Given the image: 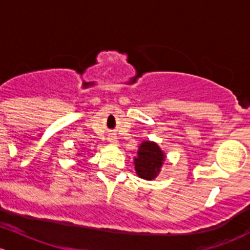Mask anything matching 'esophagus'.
I'll use <instances>...</instances> for the list:
<instances>
[{
    "mask_svg": "<svg viewBox=\"0 0 250 250\" xmlns=\"http://www.w3.org/2000/svg\"><path fill=\"white\" fill-rule=\"evenodd\" d=\"M108 142L111 144H113V146H117V143H118V141H117V137L116 136H111L108 138Z\"/></svg>",
    "mask_w": 250,
    "mask_h": 250,
    "instance_id": "esophagus-1",
    "label": "esophagus"
}]
</instances>
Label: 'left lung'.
Returning <instances> with one entry per match:
<instances>
[{
	"mask_svg": "<svg viewBox=\"0 0 250 250\" xmlns=\"http://www.w3.org/2000/svg\"><path fill=\"white\" fill-rule=\"evenodd\" d=\"M165 158L167 155L159 144L151 141L142 142L138 146L137 157L134 158L137 175L144 180H154L162 171Z\"/></svg>",
	"mask_w": 250,
	"mask_h": 250,
	"instance_id": "obj_1",
	"label": "left lung"
}]
</instances>
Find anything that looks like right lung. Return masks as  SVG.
I'll use <instances>...</instances> for the list:
<instances>
[{
  "label": "right lung",
  "mask_w": 250,
  "mask_h": 250,
  "mask_svg": "<svg viewBox=\"0 0 250 250\" xmlns=\"http://www.w3.org/2000/svg\"><path fill=\"white\" fill-rule=\"evenodd\" d=\"M80 154H81V153H78V155H80Z\"/></svg>",
  "instance_id": "right-lung-1"
}]
</instances>
